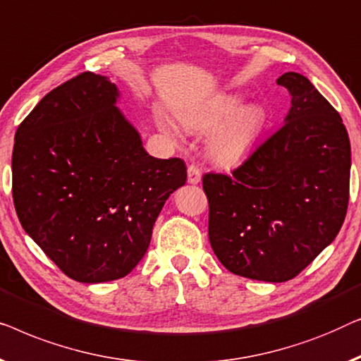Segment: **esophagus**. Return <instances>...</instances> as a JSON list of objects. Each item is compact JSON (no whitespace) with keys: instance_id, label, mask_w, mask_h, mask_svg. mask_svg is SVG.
Returning <instances> with one entry per match:
<instances>
[{"instance_id":"34e87169","label":"esophagus","mask_w":361,"mask_h":361,"mask_svg":"<svg viewBox=\"0 0 361 361\" xmlns=\"http://www.w3.org/2000/svg\"><path fill=\"white\" fill-rule=\"evenodd\" d=\"M201 181V170L196 165L188 166V183L190 185H197Z\"/></svg>"}]
</instances>
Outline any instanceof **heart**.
<instances>
[{
    "mask_svg": "<svg viewBox=\"0 0 361 361\" xmlns=\"http://www.w3.org/2000/svg\"><path fill=\"white\" fill-rule=\"evenodd\" d=\"M157 121L171 139L181 140L185 137V131L170 116L160 113ZM180 121L190 134H204L211 130L206 139L207 157L212 164L232 166L250 154L265 128V111L258 104H243L240 94L224 93L196 108L181 111Z\"/></svg>",
    "mask_w": 361,
    "mask_h": 361,
    "instance_id": "1",
    "label": "heart"
}]
</instances>
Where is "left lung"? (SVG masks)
I'll use <instances>...</instances> for the list:
<instances>
[{"label":"left lung","mask_w":361,"mask_h":361,"mask_svg":"<svg viewBox=\"0 0 361 361\" xmlns=\"http://www.w3.org/2000/svg\"><path fill=\"white\" fill-rule=\"evenodd\" d=\"M291 94L284 123L232 175L207 173L209 242L233 275L283 283L331 245L350 190V140L340 114L302 75L276 80Z\"/></svg>","instance_id":"1"}]
</instances>
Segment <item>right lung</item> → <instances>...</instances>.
<instances>
[{"label": "right lung", "mask_w": 361, "mask_h": 361, "mask_svg": "<svg viewBox=\"0 0 361 361\" xmlns=\"http://www.w3.org/2000/svg\"><path fill=\"white\" fill-rule=\"evenodd\" d=\"M108 77L85 72L45 94L16 130L13 200L27 235L80 283L119 280L149 248L180 159L142 147Z\"/></svg>", "instance_id": "obj_1"}]
</instances>
